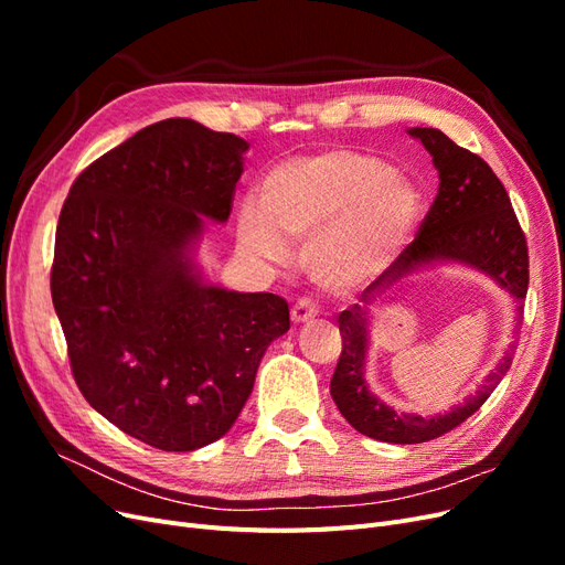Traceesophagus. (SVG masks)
<instances>
[{
	"instance_id": "1",
	"label": "esophagus",
	"mask_w": 565,
	"mask_h": 565,
	"mask_svg": "<svg viewBox=\"0 0 565 565\" xmlns=\"http://www.w3.org/2000/svg\"><path fill=\"white\" fill-rule=\"evenodd\" d=\"M316 316H318V303H316L313 299H309V297H301V299L292 306V320H295L297 324L309 322V320H313Z\"/></svg>"
}]
</instances>
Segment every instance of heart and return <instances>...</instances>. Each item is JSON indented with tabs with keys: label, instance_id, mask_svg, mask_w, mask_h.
<instances>
[{
	"label": "heart",
	"instance_id": "b5f03b06",
	"mask_svg": "<svg viewBox=\"0 0 565 565\" xmlns=\"http://www.w3.org/2000/svg\"><path fill=\"white\" fill-rule=\"evenodd\" d=\"M262 210L241 212L247 252L278 262L282 237L311 241L309 268L341 289L374 276L407 241L419 212L413 185L391 164L355 150H328L289 160L264 179Z\"/></svg>",
	"mask_w": 565,
	"mask_h": 565
}]
</instances>
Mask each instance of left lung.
Returning <instances> with one entry per match:
<instances>
[{
	"label": "left lung",
	"mask_w": 565,
	"mask_h": 565,
	"mask_svg": "<svg viewBox=\"0 0 565 565\" xmlns=\"http://www.w3.org/2000/svg\"><path fill=\"white\" fill-rule=\"evenodd\" d=\"M409 136H415L431 152L440 179L438 195L429 214L424 216L415 241L365 289L361 297L363 306L353 303L351 309L339 313L341 355L330 382L339 413L355 431L374 440L398 443V446L434 440L467 422L502 382L514 355L507 351L500 365L488 374L486 384L452 413L436 417L398 415L396 409L374 398L363 380L367 306L405 273L431 262L467 264L498 280L519 301H523L527 292L525 233L521 231L502 181L494 177L483 158L457 146L440 129L415 127L409 129Z\"/></svg>",
	"instance_id": "obj_1"
}]
</instances>
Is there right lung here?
Masks as SVG:
<instances>
[{"instance_id":"obj_1","label":"right lung","mask_w":565,"mask_h":565,"mask_svg":"<svg viewBox=\"0 0 565 565\" xmlns=\"http://www.w3.org/2000/svg\"><path fill=\"white\" fill-rule=\"evenodd\" d=\"M247 148L162 119L84 169L58 216L51 299L73 377L96 413L158 450L224 436L289 330L282 297L204 285L188 256L204 218L231 216Z\"/></svg>"}]
</instances>
